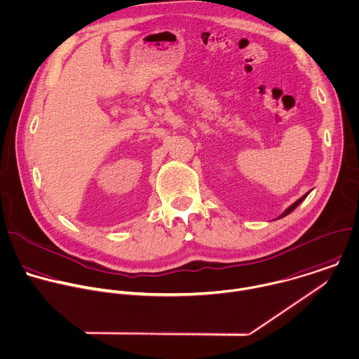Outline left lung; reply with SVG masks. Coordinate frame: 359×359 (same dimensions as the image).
Here are the masks:
<instances>
[{"instance_id": "left-lung-1", "label": "left lung", "mask_w": 359, "mask_h": 359, "mask_svg": "<svg viewBox=\"0 0 359 359\" xmlns=\"http://www.w3.org/2000/svg\"><path fill=\"white\" fill-rule=\"evenodd\" d=\"M307 194H309V192H307ZM307 194H304V195H303L302 198H299V199H297L294 203H292V205H290V206H289V208H287V209H286V210H285V212H283V213H282V215H280L278 219H280V217H285L286 215H289L290 212H293V210H294V209H296V208H297V206H299V205H300V203L304 201V198L307 196Z\"/></svg>"}]
</instances>
